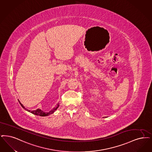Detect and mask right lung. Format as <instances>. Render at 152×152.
I'll use <instances>...</instances> for the list:
<instances>
[{"instance_id":"1","label":"right lung","mask_w":152,"mask_h":152,"mask_svg":"<svg viewBox=\"0 0 152 152\" xmlns=\"http://www.w3.org/2000/svg\"><path fill=\"white\" fill-rule=\"evenodd\" d=\"M18 102L20 103V104H21V106H22V107L23 109H24L25 110H26L27 111L31 113V114H34V115H36L41 116H48L50 114H52L54 113L55 111L57 110V109L59 107V103H57L56 105L55 106V107H54L53 109L51 110V111H50L49 112H45V111H43V110H42L40 109H38L36 110H30L27 109H26L24 107V106L22 104V103L20 102V101L18 100Z\"/></svg>"}]
</instances>
